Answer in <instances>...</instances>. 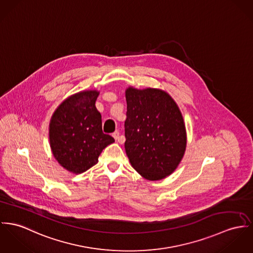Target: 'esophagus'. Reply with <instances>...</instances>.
<instances>
[{"label": "esophagus", "mask_w": 253, "mask_h": 253, "mask_svg": "<svg viewBox=\"0 0 253 253\" xmlns=\"http://www.w3.org/2000/svg\"><path fill=\"white\" fill-rule=\"evenodd\" d=\"M113 136H114V138L116 139V140H118V138H119V133L116 131L115 133H113Z\"/></svg>", "instance_id": "esophagus-1"}]
</instances>
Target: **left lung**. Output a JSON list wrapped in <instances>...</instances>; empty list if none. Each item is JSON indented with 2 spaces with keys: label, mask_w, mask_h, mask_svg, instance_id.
Listing matches in <instances>:
<instances>
[{
  "label": "left lung",
  "mask_w": 253,
  "mask_h": 253,
  "mask_svg": "<svg viewBox=\"0 0 253 253\" xmlns=\"http://www.w3.org/2000/svg\"><path fill=\"white\" fill-rule=\"evenodd\" d=\"M126 155L136 172L149 181L172 174L187 148L182 113L166 90L154 87L125 89Z\"/></svg>",
  "instance_id": "1"
}]
</instances>
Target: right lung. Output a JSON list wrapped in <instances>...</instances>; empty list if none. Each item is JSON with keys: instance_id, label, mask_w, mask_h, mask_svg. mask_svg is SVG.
Wrapping results in <instances>:
<instances>
[{"instance_id": "right-lung-1", "label": "right lung", "mask_w": 253, "mask_h": 253, "mask_svg": "<svg viewBox=\"0 0 253 253\" xmlns=\"http://www.w3.org/2000/svg\"><path fill=\"white\" fill-rule=\"evenodd\" d=\"M100 91L85 89L64 99L49 123V143L60 167L81 174L98 163L114 137L102 131L101 115L95 107Z\"/></svg>"}]
</instances>
